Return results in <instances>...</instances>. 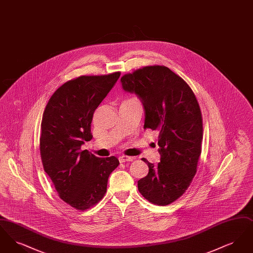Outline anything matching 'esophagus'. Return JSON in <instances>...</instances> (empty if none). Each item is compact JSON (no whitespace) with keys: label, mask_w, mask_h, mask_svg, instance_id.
Masks as SVG:
<instances>
[{"label":"esophagus","mask_w":253,"mask_h":253,"mask_svg":"<svg viewBox=\"0 0 253 253\" xmlns=\"http://www.w3.org/2000/svg\"><path fill=\"white\" fill-rule=\"evenodd\" d=\"M119 160H120L121 163H123V162H127V161H132V160H133V157H127V156H121V157H119Z\"/></svg>","instance_id":"obj_1"}]
</instances>
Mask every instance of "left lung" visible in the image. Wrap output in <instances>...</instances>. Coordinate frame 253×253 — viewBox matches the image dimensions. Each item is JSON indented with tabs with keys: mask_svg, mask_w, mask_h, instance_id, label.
I'll return each instance as SVG.
<instances>
[{
	"mask_svg": "<svg viewBox=\"0 0 253 253\" xmlns=\"http://www.w3.org/2000/svg\"><path fill=\"white\" fill-rule=\"evenodd\" d=\"M121 82L142 102L144 129L158 132L160 162L142 158L149 172L137 182L138 191L149 202L167 206L186 192L196 173L203 139L199 104L191 87L166 66H146Z\"/></svg>",
	"mask_w": 253,
	"mask_h": 253,
	"instance_id": "1",
	"label": "left lung"
}]
</instances>
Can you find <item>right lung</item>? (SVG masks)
<instances>
[{
  "instance_id": "obj_1",
  "label": "right lung",
  "mask_w": 253,
  "mask_h": 253,
  "mask_svg": "<svg viewBox=\"0 0 253 253\" xmlns=\"http://www.w3.org/2000/svg\"><path fill=\"white\" fill-rule=\"evenodd\" d=\"M120 76H81L65 83L50 97L42 115L40 151L43 169L60 198L76 210L85 211L104 196L109 175L120 164L117 157L99 158L81 150L93 137L95 110Z\"/></svg>"
}]
</instances>
